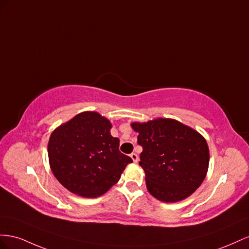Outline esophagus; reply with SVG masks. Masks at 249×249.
<instances>
[{"mask_svg":"<svg viewBox=\"0 0 249 249\" xmlns=\"http://www.w3.org/2000/svg\"><path fill=\"white\" fill-rule=\"evenodd\" d=\"M130 158L132 159L133 162H138V160H139V156H138V154H136V153H131V154H130Z\"/></svg>","mask_w":249,"mask_h":249,"instance_id":"1","label":"esophagus"}]
</instances>
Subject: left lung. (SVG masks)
Segmentation results:
<instances>
[{
    "mask_svg": "<svg viewBox=\"0 0 249 249\" xmlns=\"http://www.w3.org/2000/svg\"><path fill=\"white\" fill-rule=\"evenodd\" d=\"M131 127L139 133L138 144L143 147L139 165L154 198L178 202L200 187L208 173L210 150L199 132L168 118L132 122Z\"/></svg>",
    "mask_w": 249,
    "mask_h": 249,
    "instance_id": "1",
    "label": "left lung"
}]
</instances>
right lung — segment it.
Segmentation results:
<instances>
[{
    "label": "right lung",
    "instance_id": "add662e5",
    "mask_svg": "<svg viewBox=\"0 0 249 249\" xmlns=\"http://www.w3.org/2000/svg\"><path fill=\"white\" fill-rule=\"evenodd\" d=\"M110 128V121L99 112L83 111L53 130L49 164L67 190L87 198L101 196L132 162L120 152V140L111 136Z\"/></svg>",
    "mask_w": 249,
    "mask_h": 249
}]
</instances>
